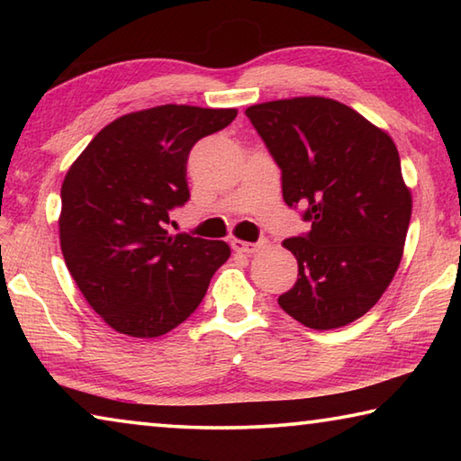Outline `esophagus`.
Wrapping results in <instances>:
<instances>
[{
    "label": "esophagus",
    "mask_w": 461,
    "mask_h": 461,
    "mask_svg": "<svg viewBox=\"0 0 461 461\" xmlns=\"http://www.w3.org/2000/svg\"><path fill=\"white\" fill-rule=\"evenodd\" d=\"M264 244V241H244V240H233L231 241V248L236 249V252H240V254H254V252H258L260 249V246Z\"/></svg>",
    "instance_id": "obj_1"
}]
</instances>
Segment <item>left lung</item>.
I'll return each instance as SVG.
<instances>
[{
    "instance_id": "left-lung-1",
    "label": "left lung",
    "mask_w": 461,
    "mask_h": 461,
    "mask_svg": "<svg viewBox=\"0 0 461 461\" xmlns=\"http://www.w3.org/2000/svg\"><path fill=\"white\" fill-rule=\"evenodd\" d=\"M246 115L283 173V199L311 230L283 241L299 278L278 305L311 330L348 325L376 305L402 258L411 191L386 131L339 101L293 97Z\"/></svg>"
}]
</instances>
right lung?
<instances>
[{"instance_id": "obj_1", "label": "right lung", "mask_w": 461, "mask_h": 461, "mask_svg": "<svg viewBox=\"0 0 461 461\" xmlns=\"http://www.w3.org/2000/svg\"><path fill=\"white\" fill-rule=\"evenodd\" d=\"M236 109L158 105L122 115L91 140L60 189V249L89 305L115 331L158 338L199 307L225 241L170 236L189 201L186 158Z\"/></svg>"}]
</instances>
